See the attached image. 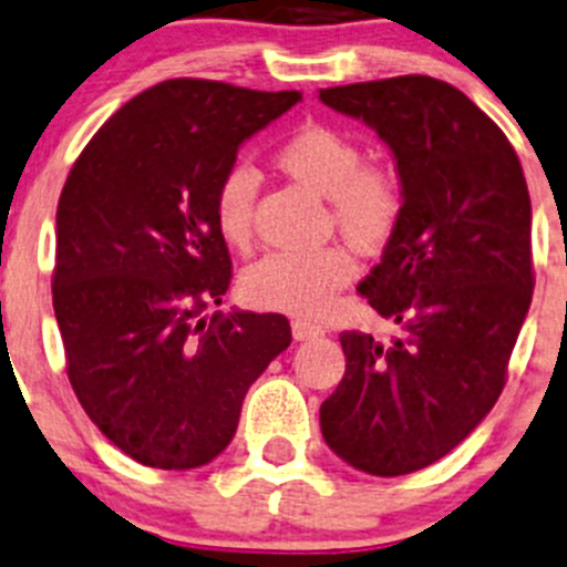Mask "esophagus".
I'll use <instances>...</instances> for the list:
<instances>
[{
	"label": "esophagus",
	"mask_w": 567,
	"mask_h": 567,
	"mask_svg": "<svg viewBox=\"0 0 567 567\" xmlns=\"http://www.w3.org/2000/svg\"><path fill=\"white\" fill-rule=\"evenodd\" d=\"M290 329H293L296 340H312V337L323 334V326L312 323V320L307 318H293L290 320Z\"/></svg>",
	"instance_id": "1"
}]
</instances>
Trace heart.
<instances>
[{
  "label": "heart",
  "instance_id": "obj_1",
  "mask_svg": "<svg viewBox=\"0 0 567 567\" xmlns=\"http://www.w3.org/2000/svg\"><path fill=\"white\" fill-rule=\"evenodd\" d=\"M362 145L342 128L305 123L279 142L274 162L285 175L329 197L331 221L353 247L379 251L403 221L405 192L400 175L384 162H362ZM257 175L233 164L216 181L214 225L227 247L249 249L255 236ZM357 277V260L346 247L274 251L247 268L244 296L260 310L320 316Z\"/></svg>",
  "mask_w": 567,
  "mask_h": 567
}]
</instances>
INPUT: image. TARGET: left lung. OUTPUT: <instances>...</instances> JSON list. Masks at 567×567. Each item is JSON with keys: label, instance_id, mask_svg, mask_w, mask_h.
Wrapping results in <instances>:
<instances>
[{"label": "left lung", "instance_id": "left-lung-1", "mask_svg": "<svg viewBox=\"0 0 567 567\" xmlns=\"http://www.w3.org/2000/svg\"><path fill=\"white\" fill-rule=\"evenodd\" d=\"M392 147L405 210L359 293L400 329L342 331L346 375L320 405L326 444L379 477L455 450L505 390L527 318L532 208L516 151L453 84L431 76L320 90Z\"/></svg>", "mask_w": 567, "mask_h": 567}]
</instances>
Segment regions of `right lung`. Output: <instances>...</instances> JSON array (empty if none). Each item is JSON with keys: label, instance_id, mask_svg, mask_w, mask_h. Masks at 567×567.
Wrapping results in <instances>:
<instances>
[{"label": "right lung", "instance_id": "1", "mask_svg": "<svg viewBox=\"0 0 567 567\" xmlns=\"http://www.w3.org/2000/svg\"><path fill=\"white\" fill-rule=\"evenodd\" d=\"M299 101V90L167 79L95 131L62 186L51 296L68 381L142 466L214 461L244 394L290 346L277 312H203L233 279L210 210L216 181L244 140Z\"/></svg>", "mask_w": 567, "mask_h": 567}]
</instances>
